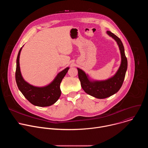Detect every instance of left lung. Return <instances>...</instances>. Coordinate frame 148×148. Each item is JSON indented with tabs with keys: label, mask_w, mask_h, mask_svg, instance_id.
Segmentation results:
<instances>
[{
	"label": "left lung",
	"mask_w": 148,
	"mask_h": 148,
	"mask_svg": "<svg viewBox=\"0 0 148 148\" xmlns=\"http://www.w3.org/2000/svg\"><path fill=\"white\" fill-rule=\"evenodd\" d=\"M107 33L116 41L121 56L120 66L115 75L105 80H94L91 79L83 70L77 68L78 78L83 90L90 95L98 99L108 98L119 90L124 81L128 67L127 58L125 56L124 47L121 40L110 31H107Z\"/></svg>",
	"instance_id": "left-lung-1"
}]
</instances>
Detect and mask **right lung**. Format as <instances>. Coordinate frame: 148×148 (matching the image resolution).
<instances>
[{"mask_svg":"<svg viewBox=\"0 0 148 148\" xmlns=\"http://www.w3.org/2000/svg\"><path fill=\"white\" fill-rule=\"evenodd\" d=\"M22 47H21L18 51L16 60L15 77L18 88L25 97L35 106L40 107L50 106L56 103L60 98L61 95V90L60 87L61 82L70 68L67 67L60 71L56 75L53 81L47 86L44 87H36L31 85L24 79L20 71L19 58Z\"/></svg>","mask_w":148,"mask_h":148,"instance_id":"1","label":"right lung"}]
</instances>
